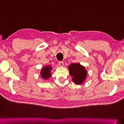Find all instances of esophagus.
<instances>
[{
    "instance_id": "34e87169",
    "label": "esophagus",
    "mask_w": 124,
    "mask_h": 124,
    "mask_svg": "<svg viewBox=\"0 0 124 124\" xmlns=\"http://www.w3.org/2000/svg\"><path fill=\"white\" fill-rule=\"evenodd\" d=\"M59 65L60 67H63L64 65V63L62 61H60L59 62Z\"/></svg>"
}]
</instances>
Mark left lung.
Segmentation results:
<instances>
[{
	"instance_id": "left-lung-1",
	"label": "left lung",
	"mask_w": 124,
	"mask_h": 124,
	"mask_svg": "<svg viewBox=\"0 0 124 124\" xmlns=\"http://www.w3.org/2000/svg\"><path fill=\"white\" fill-rule=\"evenodd\" d=\"M69 74L72 81L76 85H81L84 82L87 76V71L80 63H72L68 67Z\"/></svg>"
}]
</instances>
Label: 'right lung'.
<instances>
[{
  "label": "right lung",
  "instance_id": "obj_1",
  "mask_svg": "<svg viewBox=\"0 0 124 124\" xmlns=\"http://www.w3.org/2000/svg\"><path fill=\"white\" fill-rule=\"evenodd\" d=\"M53 69V68L49 65H47V66L43 67L42 69H41L40 75L42 78L44 79H48L51 77L52 75L50 74L51 70Z\"/></svg>",
  "mask_w": 124,
  "mask_h": 124
}]
</instances>
